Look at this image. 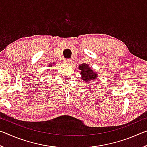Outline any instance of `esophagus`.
Masks as SVG:
<instances>
[{
  "label": "esophagus",
  "mask_w": 147,
  "mask_h": 147,
  "mask_svg": "<svg viewBox=\"0 0 147 147\" xmlns=\"http://www.w3.org/2000/svg\"><path fill=\"white\" fill-rule=\"evenodd\" d=\"M64 63H67V64H69L71 62V59H64Z\"/></svg>",
  "instance_id": "esophagus-1"
}]
</instances>
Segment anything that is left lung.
Wrapping results in <instances>:
<instances>
[{"mask_svg": "<svg viewBox=\"0 0 147 147\" xmlns=\"http://www.w3.org/2000/svg\"><path fill=\"white\" fill-rule=\"evenodd\" d=\"M78 69L80 71L81 79L83 80L86 82L90 83L91 80H96L98 76L97 75V73L93 71V69H91L89 64L82 63L79 65Z\"/></svg>", "mask_w": 147, "mask_h": 147, "instance_id": "left-lung-1", "label": "left lung"}]
</instances>
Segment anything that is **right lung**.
I'll use <instances>...</instances> for the list:
<instances>
[{"instance_id": "1", "label": "right lung", "mask_w": 147, "mask_h": 147, "mask_svg": "<svg viewBox=\"0 0 147 147\" xmlns=\"http://www.w3.org/2000/svg\"><path fill=\"white\" fill-rule=\"evenodd\" d=\"M54 64H55V62H53V63H50V64H49L48 67H53V65H54ZM48 70H49V71H50V69H48Z\"/></svg>"}]
</instances>
